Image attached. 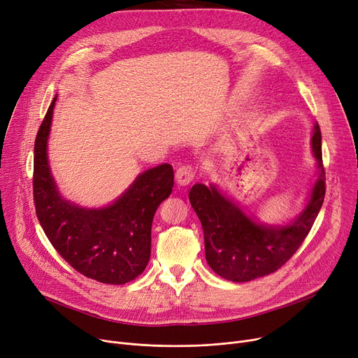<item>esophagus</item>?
I'll use <instances>...</instances> for the list:
<instances>
[{"mask_svg": "<svg viewBox=\"0 0 358 358\" xmlns=\"http://www.w3.org/2000/svg\"><path fill=\"white\" fill-rule=\"evenodd\" d=\"M176 178H177L178 185H182V187L189 185L194 178V168L192 165H181L177 169Z\"/></svg>", "mask_w": 358, "mask_h": 358, "instance_id": "1", "label": "esophagus"}]
</instances>
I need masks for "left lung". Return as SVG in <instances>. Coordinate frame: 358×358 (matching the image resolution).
<instances>
[{
	"label": "left lung",
	"instance_id": "8db88e82",
	"mask_svg": "<svg viewBox=\"0 0 358 358\" xmlns=\"http://www.w3.org/2000/svg\"><path fill=\"white\" fill-rule=\"evenodd\" d=\"M310 149L316 161V180L302 210L287 222H261L215 182L192 187L189 199L203 227L206 261L216 274L245 283L274 273L302 245L325 197L322 136L317 123L313 124Z\"/></svg>",
	"mask_w": 358,
	"mask_h": 358
}]
</instances>
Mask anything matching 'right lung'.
I'll return each instance as SVG.
<instances>
[{
    "instance_id": "add662e5",
    "label": "right lung",
    "mask_w": 358,
    "mask_h": 358,
    "mask_svg": "<svg viewBox=\"0 0 358 358\" xmlns=\"http://www.w3.org/2000/svg\"><path fill=\"white\" fill-rule=\"evenodd\" d=\"M56 100L58 96L52 100L34 142L37 219L53 248L71 267L100 283L124 285L148 266L154 215L173 192V166L161 164L146 169L119 197L100 208H85L65 199L48 155Z\"/></svg>"
}]
</instances>
